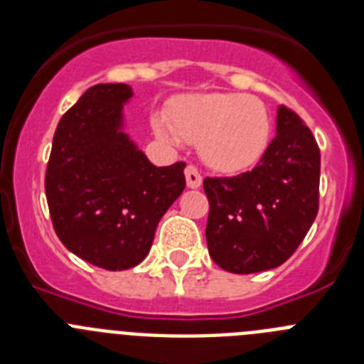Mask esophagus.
<instances>
[{"label":"esophagus","mask_w":364,"mask_h":364,"mask_svg":"<svg viewBox=\"0 0 364 364\" xmlns=\"http://www.w3.org/2000/svg\"><path fill=\"white\" fill-rule=\"evenodd\" d=\"M186 182H188V188H191V189L200 188L202 186L200 171H198L197 167L193 166V164H189V166L186 167Z\"/></svg>","instance_id":"1"}]
</instances>
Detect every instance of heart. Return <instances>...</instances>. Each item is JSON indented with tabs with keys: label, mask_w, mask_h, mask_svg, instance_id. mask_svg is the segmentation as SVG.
Masks as SVG:
<instances>
[{
	"label": "heart",
	"mask_w": 364,
	"mask_h": 364,
	"mask_svg": "<svg viewBox=\"0 0 364 364\" xmlns=\"http://www.w3.org/2000/svg\"><path fill=\"white\" fill-rule=\"evenodd\" d=\"M153 127L166 142H198L204 162L222 173L244 171L259 162L272 134L264 102L237 92L182 96L173 102L171 122L159 117Z\"/></svg>",
	"instance_id": "b5f03b06"
}]
</instances>
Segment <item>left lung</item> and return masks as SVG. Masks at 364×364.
Masks as SVG:
<instances>
[{
  "instance_id": "1",
  "label": "left lung",
  "mask_w": 364,
  "mask_h": 364,
  "mask_svg": "<svg viewBox=\"0 0 364 364\" xmlns=\"http://www.w3.org/2000/svg\"><path fill=\"white\" fill-rule=\"evenodd\" d=\"M321 151L310 127L281 105L277 134L252 171L205 176V240L231 273H257L290 259L319 211Z\"/></svg>"
}]
</instances>
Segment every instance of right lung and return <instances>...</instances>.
Here are the masks:
<instances>
[{"label":"right lung","mask_w":364,"mask_h":364,"mask_svg":"<svg viewBox=\"0 0 364 364\" xmlns=\"http://www.w3.org/2000/svg\"><path fill=\"white\" fill-rule=\"evenodd\" d=\"M131 96L124 83L89 87L58 124L45 171L58 239L109 272L146 259L159 220L186 188V162L153 166L122 133Z\"/></svg>","instance_id":"obj_1"}]
</instances>
